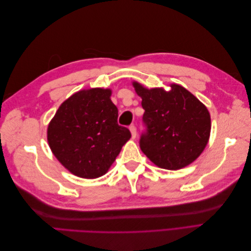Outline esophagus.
I'll return each mask as SVG.
<instances>
[{"label":"esophagus","instance_id":"esophagus-1","mask_svg":"<svg viewBox=\"0 0 251 251\" xmlns=\"http://www.w3.org/2000/svg\"><path fill=\"white\" fill-rule=\"evenodd\" d=\"M130 132H131V135H132V138L135 139L136 138V135H137V132H136L135 126H130Z\"/></svg>","mask_w":251,"mask_h":251}]
</instances>
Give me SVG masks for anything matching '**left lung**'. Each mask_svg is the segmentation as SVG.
I'll return each instance as SVG.
<instances>
[{
	"label": "left lung",
	"instance_id": "1",
	"mask_svg": "<svg viewBox=\"0 0 251 251\" xmlns=\"http://www.w3.org/2000/svg\"><path fill=\"white\" fill-rule=\"evenodd\" d=\"M141 97L143 123L148 132L140 149L158 168L176 171L198 158L208 142L211 121L207 108L189 91L177 83L148 89L133 81Z\"/></svg>",
	"mask_w": 251,
	"mask_h": 251
}]
</instances>
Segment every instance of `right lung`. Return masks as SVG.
I'll list each match as a JSON object with an SVG mask.
<instances>
[{
	"label": "right lung",
	"mask_w": 251,
	"mask_h": 251,
	"mask_svg": "<svg viewBox=\"0 0 251 251\" xmlns=\"http://www.w3.org/2000/svg\"><path fill=\"white\" fill-rule=\"evenodd\" d=\"M111 89L80 90L59 105L47 128L53 155L73 175L85 179L109 171L131 133L117 124Z\"/></svg>",
	"instance_id": "add662e5"
}]
</instances>
